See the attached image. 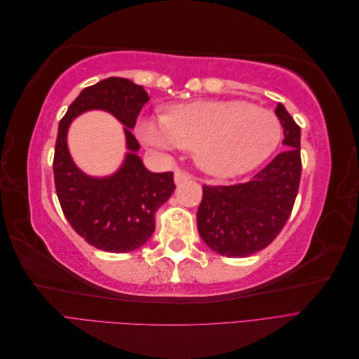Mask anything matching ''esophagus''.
I'll use <instances>...</instances> for the list:
<instances>
[{"instance_id":"obj_1","label":"esophagus","mask_w":359,"mask_h":359,"mask_svg":"<svg viewBox=\"0 0 359 359\" xmlns=\"http://www.w3.org/2000/svg\"><path fill=\"white\" fill-rule=\"evenodd\" d=\"M191 180V175L187 172H182V170H175V173H173V181H175L177 186H180V184L182 182H187Z\"/></svg>"}]
</instances>
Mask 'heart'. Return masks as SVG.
<instances>
[{"label": "heart", "mask_w": 359, "mask_h": 359, "mask_svg": "<svg viewBox=\"0 0 359 359\" xmlns=\"http://www.w3.org/2000/svg\"><path fill=\"white\" fill-rule=\"evenodd\" d=\"M136 132L158 153L193 149L203 172L233 178L256 169L274 153L281 124L274 112L244 100H199L139 119Z\"/></svg>", "instance_id": "b5f03b06"}]
</instances>
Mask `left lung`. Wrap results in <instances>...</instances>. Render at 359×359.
<instances>
[{"label": "left lung", "mask_w": 359, "mask_h": 359, "mask_svg": "<svg viewBox=\"0 0 359 359\" xmlns=\"http://www.w3.org/2000/svg\"><path fill=\"white\" fill-rule=\"evenodd\" d=\"M286 149L253 177L235 186H203L198 231L205 244L227 257H247L268 247L292 212L299 187L301 128L278 103Z\"/></svg>", "instance_id": "1"}]
</instances>
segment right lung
Here are the masks:
<instances>
[{"label":"right lung","instance_id":"1","mask_svg":"<svg viewBox=\"0 0 359 359\" xmlns=\"http://www.w3.org/2000/svg\"><path fill=\"white\" fill-rule=\"evenodd\" d=\"M148 100L144 86L107 78L82 90L58 126L53 177L62 212L76 233L103 252L128 253L142 247L156 229V211L175 190L172 172H151L137 156L140 147L132 130ZM88 110L109 111L125 126L128 153L112 176H86L69 156L68 127Z\"/></svg>","mask_w":359,"mask_h":359}]
</instances>
